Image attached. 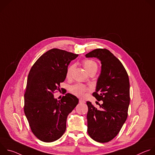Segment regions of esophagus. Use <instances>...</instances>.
<instances>
[{
	"instance_id": "esophagus-1",
	"label": "esophagus",
	"mask_w": 155,
	"mask_h": 155,
	"mask_svg": "<svg viewBox=\"0 0 155 155\" xmlns=\"http://www.w3.org/2000/svg\"><path fill=\"white\" fill-rule=\"evenodd\" d=\"M79 102H80V104H84V103H85V101H83V100H82V99H79Z\"/></svg>"
}]
</instances>
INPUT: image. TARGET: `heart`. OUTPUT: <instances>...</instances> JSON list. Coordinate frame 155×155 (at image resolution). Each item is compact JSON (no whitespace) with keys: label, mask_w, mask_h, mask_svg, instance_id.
I'll return each mask as SVG.
<instances>
[{"label":"heart","mask_w":155,"mask_h":155,"mask_svg":"<svg viewBox=\"0 0 155 155\" xmlns=\"http://www.w3.org/2000/svg\"><path fill=\"white\" fill-rule=\"evenodd\" d=\"M83 64L84 69H86L88 74H90L91 72H96L97 70V64L94 61L90 59H86L83 61ZM74 67L75 65L74 64L71 65L68 67L67 71H66V77H67V78H71ZM87 89L86 86L80 83L75 84L72 86L70 88L71 93L72 94L79 97L83 96L84 93L87 91Z\"/></svg>","instance_id":"1"}]
</instances>
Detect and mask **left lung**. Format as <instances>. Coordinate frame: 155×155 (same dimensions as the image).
Returning a JSON list of instances; mask_svg holds the SVG:
<instances>
[{"label": "left lung", "instance_id": "left-lung-1", "mask_svg": "<svg viewBox=\"0 0 155 155\" xmlns=\"http://www.w3.org/2000/svg\"><path fill=\"white\" fill-rule=\"evenodd\" d=\"M86 58H96L102 64L96 91L93 95L102 101L99 109L87 101V133L101 143L112 140L119 133L127 117L130 102L129 80L120 61L107 49H96Z\"/></svg>", "mask_w": 155, "mask_h": 155}]
</instances>
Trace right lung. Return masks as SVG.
<instances>
[{
  "mask_svg": "<svg viewBox=\"0 0 155 155\" xmlns=\"http://www.w3.org/2000/svg\"><path fill=\"white\" fill-rule=\"evenodd\" d=\"M78 54L57 48L42 54L29 73L25 94V114L33 134L40 140L52 142L66 129L69 114L78 104L70 93L58 101L53 94L66 78L71 61Z\"/></svg>",
  "mask_w": 155,
  "mask_h": 155,
  "instance_id": "add662e5",
  "label": "right lung"
}]
</instances>
